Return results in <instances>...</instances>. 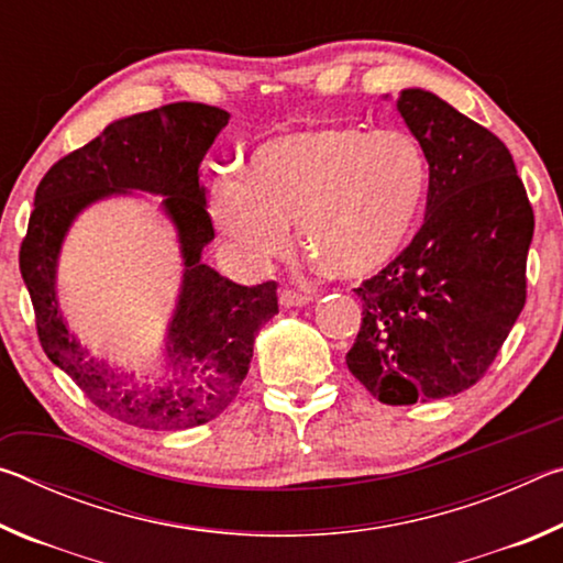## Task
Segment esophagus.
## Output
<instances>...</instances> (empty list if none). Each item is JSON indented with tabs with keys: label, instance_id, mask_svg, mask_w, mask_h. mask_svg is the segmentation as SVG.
Returning <instances> with one entry per match:
<instances>
[{
	"label": "esophagus",
	"instance_id": "34e87169",
	"mask_svg": "<svg viewBox=\"0 0 563 563\" xmlns=\"http://www.w3.org/2000/svg\"><path fill=\"white\" fill-rule=\"evenodd\" d=\"M312 298L308 292H298V290H290L285 288L280 290V305L283 308H302V305H308Z\"/></svg>",
	"mask_w": 563,
	"mask_h": 563
}]
</instances>
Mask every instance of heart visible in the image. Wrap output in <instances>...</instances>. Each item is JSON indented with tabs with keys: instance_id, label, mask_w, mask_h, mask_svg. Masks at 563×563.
I'll list each match as a JSON object with an SVG mask.
<instances>
[{
	"instance_id": "heart-1",
	"label": "heart",
	"mask_w": 563,
	"mask_h": 563,
	"mask_svg": "<svg viewBox=\"0 0 563 563\" xmlns=\"http://www.w3.org/2000/svg\"><path fill=\"white\" fill-rule=\"evenodd\" d=\"M427 188L430 161L412 133L316 126L263 141L241 176H218L211 216L247 268L283 255L298 225L302 251L330 275L365 280L405 251Z\"/></svg>"
}]
</instances>
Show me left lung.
<instances>
[{"label":"left lung","instance_id":"8db88e82","mask_svg":"<svg viewBox=\"0 0 563 563\" xmlns=\"http://www.w3.org/2000/svg\"><path fill=\"white\" fill-rule=\"evenodd\" d=\"M430 161L427 213L399 258L355 288L347 367L385 405L479 383L527 302L533 211L509 148L437 93L397 97Z\"/></svg>","mask_w":563,"mask_h":563}]
</instances>
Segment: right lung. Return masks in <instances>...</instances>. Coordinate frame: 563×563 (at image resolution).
Returning a JSON list of instances; mask_svg holds the SVG:
<instances>
[{"mask_svg": "<svg viewBox=\"0 0 563 563\" xmlns=\"http://www.w3.org/2000/svg\"><path fill=\"white\" fill-rule=\"evenodd\" d=\"M228 119L231 113L218 107L178 101L109 123L101 136L46 170L19 247V271L46 357L109 417L141 430H190L221 415L247 375L255 335L278 312L273 280L247 288L201 261L216 231L198 168ZM131 189L165 196L185 255L165 375L154 384L91 356L65 328L53 290L55 263L73 218L101 197Z\"/></svg>", "mask_w": 563, "mask_h": 563, "instance_id": "add662e5", "label": "right lung"}]
</instances>
